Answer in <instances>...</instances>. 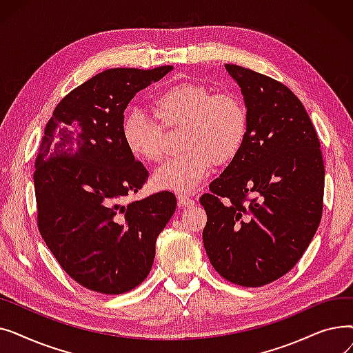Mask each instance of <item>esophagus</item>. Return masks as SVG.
Masks as SVG:
<instances>
[{"label": "esophagus", "mask_w": 353, "mask_h": 353, "mask_svg": "<svg viewBox=\"0 0 353 353\" xmlns=\"http://www.w3.org/2000/svg\"><path fill=\"white\" fill-rule=\"evenodd\" d=\"M177 203H179L180 208H193L196 205V201L188 194H179L177 196Z\"/></svg>", "instance_id": "1"}]
</instances>
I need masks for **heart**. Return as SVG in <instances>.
I'll list each match as a JSON object with an SVG mask.
<instances>
[{
  "instance_id": "b5f03b06",
  "label": "heart",
  "mask_w": 353,
  "mask_h": 353,
  "mask_svg": "<svg viewBox=\"0 0 353 353\" xmlns=\"http://www.w3.org/2000/svg\"><path fill=\"white\" fill-rule=\"evenodd\" d=\"M153 113L165 127L183 125L186 152L164 163L153 174V186L174 193H193L214 163L232 160L248 132L246 108L234 94H213L196 83L167 87L154 99ZM121 139L133 157L157 163L164 154L161 125L141 110H132L121 123Z\"/></svg>"
}]
</instances>
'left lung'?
<instances>
[{"mask_svg": "<svg viewBox=\"0 0 353 353\" xmlns=\"http://www.w3.org/2000/svg\"><path fill=\"white\" fill-rule=\"evenodd\" d=\"M225 67L243 94L248 132L210 183L212 193L200 197L208 213L203 243L221 277L259 288L286 274L312 242L322 217L325 167L301 100L263 74Z\"/></svg>", "mask_w": 353, "mask_h": 353, "instance_id": "obj_1", "label": "left lung"}]
</instances>
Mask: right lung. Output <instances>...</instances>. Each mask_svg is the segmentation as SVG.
Listing matches in <instances>:
<instances>
[{
	"label": "right lung",
	"instance_id": "obj_1",
	"mask_svg": "<svg viewBox=\"0 0 353 353\" xmlns=\"http://www.w3.org/2000/svg\"><path fill=\"white\" fill-rule=\"evenodd\" d=\"M172 70H105L67 94L46 125L34 173L39 229L60 266L90 290L139 286L176 210L170 192L125 205L148 173L121 139L130 100Z\"/></svg>",
	"mask_w": 353,
	"mask_h": 353
}]
</instances>
